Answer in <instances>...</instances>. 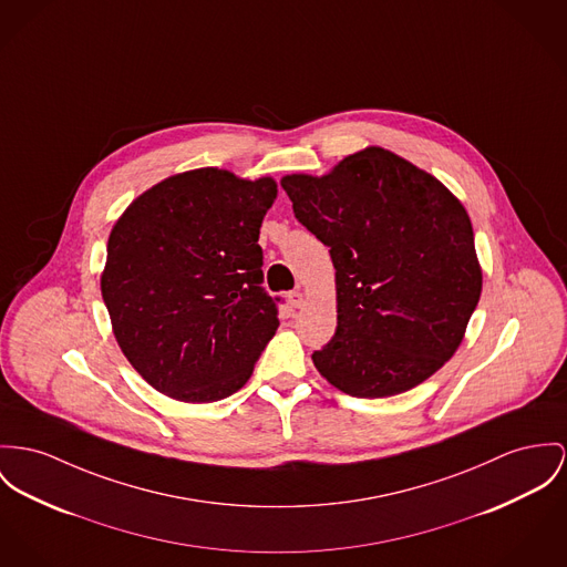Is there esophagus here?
<instances>
[{
  "mask_svg": "<svg viewBox=\"0 0 567 567\" xmlns=\"http://www.w3.org/2000/svg\"><path fill=\"white\" fill-rule=\"evenodd\" d=\"M287 300H289V305L291 308H302L305 306V293L298 289V291H291L289 296H287Z\"/></svg>",
  "mask_w": 567,
  "mask_h": 567,
  "instance_id": "esophagus-1",
  "label": "esophagus"
}]
</instances>
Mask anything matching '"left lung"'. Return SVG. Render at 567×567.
I'll use <instances>...</instances> for the list:
<instances>
[{"instance_id": "left-lung-1", "label": "left lung", "mask_w": 567, "mask_h": 567, "mask_svg": "<svg viewBox=\"0 0 567 567\" xmlns=\"http://www.w3.org/2000/svg\"><path fill=\"white\" fill-rule=\"evenodd\" d=\"M280 185L337 269V332L312 353L321 378L360 399L432 378L460 348L483 287L462 200L382 146Z\"/></svg>"}]
</instances>
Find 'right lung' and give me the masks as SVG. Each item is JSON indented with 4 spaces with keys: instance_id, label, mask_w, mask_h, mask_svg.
<instances>
[{
    "instance_id": "right-lung-1",
    "label": "right lung",
    "mask_w": 567,
    "mask_h": 567,
    "mask_svg": "<svg viewBox=\"0 0 567 567\" xmlns=\"http://www.w3.org/2000/svg\"><path fill=\"white\" fill-rule=\"evenodd\" d=\"M276 196L271 176L196 168L155 183L114 221L101 296L118 348L155 391L212 403L250 380L280 323L259 246Z\"/></svg>"
}]
</instances>
